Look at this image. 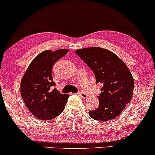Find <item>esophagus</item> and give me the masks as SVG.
I'll return each instance as SVG.
<instances>
[{"instance_id":"34e87169","label":"esophagus","mask_w":155,"mask_h":155,"mask_svg":"<svg viewBox=\"0 0 155 155\" xmlns=\"http://www.w3.org/2000/svg\"><path fill=\"white\" fill-rule=\"evenodd\" d=\"M78 94H79L80 96L83 99H86V98H87V97H88V95L85 94V93H84V92H78Z\"/></svg>"}]
</instances>
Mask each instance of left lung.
Returning a JSON list of instances; mask_svg holds the SVG:
<instances>
[{
  "mask_svg": "<svg viewBox=\"0 0 155 155\" xmlns=\"http://www.w3.org/2000/svg\"><path fill=\"white\" fill-rule=\"evenodd\" d=\"M75 52L94 72L96 83L103 85L97 97L99 107L89 111V115L101 121L117 117L132 99L134 80L130 70L117 55L106 48L94 46Z\"/></svg>",
  "mask_w": 155,
  "mask_h": 155,
  "instance_id": "1",
  "label": "left lung"
}]
</instances>
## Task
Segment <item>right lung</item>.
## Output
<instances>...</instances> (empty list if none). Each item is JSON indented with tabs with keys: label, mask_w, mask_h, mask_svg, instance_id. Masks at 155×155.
Returning <instances> with one entry per match:
<instances>
[{
	"label": "right lung",
	"mask_w": 155,
	"mask_h": 155,
	"mask_svg": "<svg viewBox=\"0 0 155 155\" xmlns=\"http://www.w3.org/2000/svg\"><path fill=\"white\" fill-rule=\"evenodd\" d=\"M68 51L58 49L40 53L30 63L21 80V97L31 114L40 120L53 119L64 109L69 95L54 89L52 67Z\"/></svg>",
	"instance_id": "right-lung-1"
}]
</instances>
